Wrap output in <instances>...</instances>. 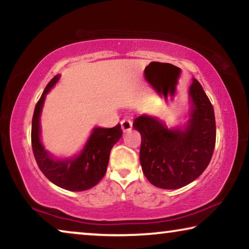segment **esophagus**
<instances>
[{
    "instance_id": "esophagus-1",
    "label": "esophagus",
    "mask_w": 249,
    "mask_h": 249,
    "mask_svg": "<svg viewBox=\"0 0 249 249\" xmlns=\"http://www.w3.org/2000/svg\"><path fill=\"white\" fill-rule=\"evenodd\" d=\"M121 125H122V129H123V132H127V130L132 129V127H133V123L129 119L122 120Z\"/></svg>"
}]
</instances>
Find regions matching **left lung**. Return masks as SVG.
I'll use <instances>...</instances> for the list:
<instances>
[{"label":"left lung","mask_w":249,"mask_h":249,"mask_svg":"<svg viewBox=\"0 0 249 249\" xmlns=\"http://www.w3.org/2000/svg\"><path fill=\"white\" fill-rule=\"evenodd\" d=\"M192 107L184 129L167 128L153 116L142 115L133 127L141 133L140 160L151 184L179 189L202 175L212 158L216 140L214 109L197 80L190 91Z\"/></svg>","instance_id":"left-lung-1"}]
</instances>
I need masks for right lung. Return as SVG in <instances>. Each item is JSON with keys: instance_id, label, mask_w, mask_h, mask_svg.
Masks as SVG:
<instances>
[{"instance_id": "right-lung-1", "label": "right lung", "mask_w": 249, "mask_h": 249, "mask_svg": "<svg viewBox=\"0 0 249 249\" xmlns=\"http://www.w3.org/2000/svg\"><path fill=\"white\" fill-rule=\"evenodd\" d=\"M57 74L46 86L34 111L32 147L36 162L46 178L69 191H84L98 184L107 172L112 147L123 135L121 124L112 128L95 127L79 156L70 159H54L41 145L39 117L48 91L57 83Z\"/></svg>"}]
</instances>
